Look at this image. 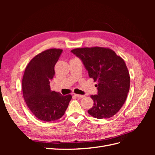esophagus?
Returning <instances> with one entry per match:
<instances>
[{
    "instance_id": "1",
    "label": "esophagus",
    "mask_w": 155,
    "mask_h": 155,
    "mask_svg": "<svg viewBox=\"0 0 155 155\" xmlns=\"http://www.w3.org/2000/svg\"><path fill=\"white\" fill-rule=\"evenodd\" d=\"M74 95H75V96H76V97H80V98L85 97V96H84V95H80V94H74Z\"/></svg>"
}]
</instances>
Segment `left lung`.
Returning a JSON list of instances; mask_svg holds the SVG:
<instances>
[{
    "mask_svg": "<svg viewBox=\"0 0 155 155\" xmlns=\"http://www.w3.org/2000/svg\"><path fill=\"white\" fill-rule=\"evenodd\" d=\"M80 59L88 76L97 81V93L91 95L94 106L88 114L97 119L109 118L125 103L130 87V76L123 59L113 50L101 47L71 50Z\"/></svg>",
    "mask_w": 155,
    "mask_h": 155,
    "instance_id": "8db88e82",
    "label": "left lung"
}]
</instances>
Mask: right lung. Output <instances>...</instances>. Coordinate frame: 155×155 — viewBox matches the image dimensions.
Returning <instances> with one entry per match:
<instances>
[{"instance_id": "obj_1", "label": "right lung", "mask_w": 155, "mask_h": 155, "mask_svg": "<svg viewBox=\"0 0 155 155\" xmlns=\"http://www.w3.org/2000/svg\"><path fill=\"white\" fill-rule=\"evenodd\" d=\"M63 52L61 49L45 50L33 58L22 78L23 97L27 106L37 118L44 121L57 120L64 115L72 99L51 91L50 83L54 67Z\"/></svg>"}]
</instances>
